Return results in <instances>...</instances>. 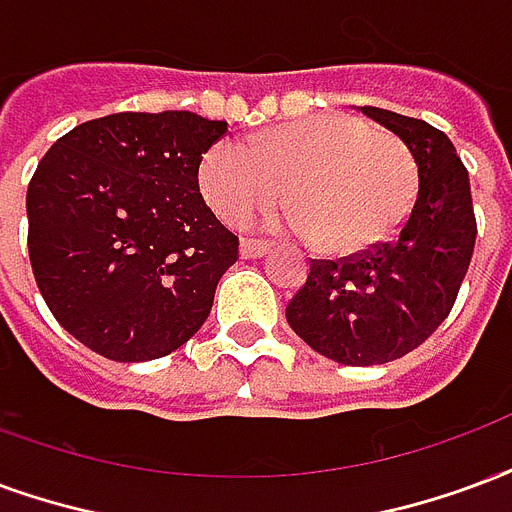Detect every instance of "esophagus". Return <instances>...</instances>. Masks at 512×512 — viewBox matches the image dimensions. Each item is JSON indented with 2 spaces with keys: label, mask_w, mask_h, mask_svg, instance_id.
<instances>
[{
  "label": "esophagus",
  "mask_w": 512,
  "mask_h": 512,
  "mask_svg": "<svg viewBox=\"0 0 512 512\" xmlns=\"http://www.w3.org/2000/svg\"><path fill=\"white\" fill-rule=\"evenodd\" d=\"M238 252L244 260H255V257H263L268 252L266 241H260V238H241V246H238Z\"/></svg>",
  "instance_id": "1"
}]
</instances>
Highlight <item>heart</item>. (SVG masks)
I'll use <instances>...</instances> for the list:
<instances>
[{"instance_id":"1","label":"heart","mask_w":512,"mask_h":512,"mask_svg":"<svg viewBox=\"0 0 512 512\" xmlns=\"http://www.w3.org/2000/svg\"><path fill=\"white\" fill-rule=\"evenodd\" d=\"M410 146L347 113L287 121L238 143H217L200 162V189L230 225L282 203L320 252L350 255L399 225L415 195Z\"/></svg>"}]
</instances>
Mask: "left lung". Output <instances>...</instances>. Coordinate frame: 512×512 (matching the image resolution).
Listing matches in <instances>:
<instances>
[{
	"mask_svg": "<svg viewBox=\"0 0 512 512\" xmlns=\"http://www.w3.org/2000/svg\"><path fill=\"white\" fill-rule=\"evenodd\" d=\"M396 132L418 165V192L399 236L339 260H312L287 304V323L312 350L344 366L396 361L450 314L478 238L472 189L456 146L423 119L363 105Z\"/></svg>",
	"mask_w": 512,
	"mask_h": 512,
	"instance_id": "8db88e82",
	"label": "left lung"
}]
</instances>
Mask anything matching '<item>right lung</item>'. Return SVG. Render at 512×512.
<instances>
[{
    "label": "right lung",
    "mask_w": 512,
    "mask_h": 512,
    "mask_svg": "<svg viewBox=\"0 0 512 512\" xmlns=\"http://www.w3.org/2000/svg\"><path fill=\"white\" fill-rule=\"evenodd\" d=\"M227 121L111 113L45 151L26 189L34 282L64 331L119 363L165 358L206 323L238 238L198 187Z\"/></svg>",
    "instance_id": "obj_1"
}]
</instances>
